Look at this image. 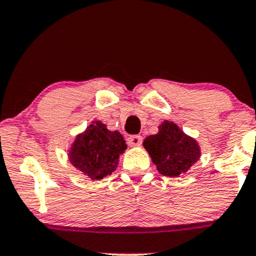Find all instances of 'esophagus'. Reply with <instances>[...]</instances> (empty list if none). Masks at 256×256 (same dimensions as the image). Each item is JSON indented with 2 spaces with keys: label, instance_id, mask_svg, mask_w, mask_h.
Here are the masks:
<instances>
[{
  "label": "esophagus",
  "instance_id": "34e87169",
  "mask_svg": "<svg viewBox=\"0 0 256 256\" xmlns=\"http://www.w3.org/2000/svg\"><path fill=\"white\" fill-rule=\"evenodd\" d=\"M142 140H143V138H142V136H140V134H132V136L128 138V143L131 146H140L142 144Z\"/></svg>",
  "mask_w": 256,
  "mask_h": 256
}]
</instances>
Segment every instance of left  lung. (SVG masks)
<instances>
[{"instance_id":"1","label":"left lung","mask_w":256,"mask_h":256,"mask_svg":"<svg viewBox=\"0 0 256 256\" xmlns=\"http://www.w3.org/2000/svg\"><path fill=\"white\" fill-rule=\"evenodd\" d=\"M158 171L166 177H178L201 156L198 143L184 134L177 124L165 120L158 126L156 134L148 136L143 142Z\"/></svg>"}]
</instances>
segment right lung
Masks as SVG:
<instances>
[{"label":"right lung","instance_id":"1","mask_svg":"<svg viewBox=\"0 0 256 256\" xmlns=\"http://www.w3.org/2000/svg\"><path fill=\"white\" fill-rule=\"evenodd\" d=\"M126 148L128 146L120 132L107 130L104 122L96 120L76 137L68 158L83 174L98 180L116 171L119 156Z\"/></svg>","mask_w":256,"mask_h":256}]
</instances>
